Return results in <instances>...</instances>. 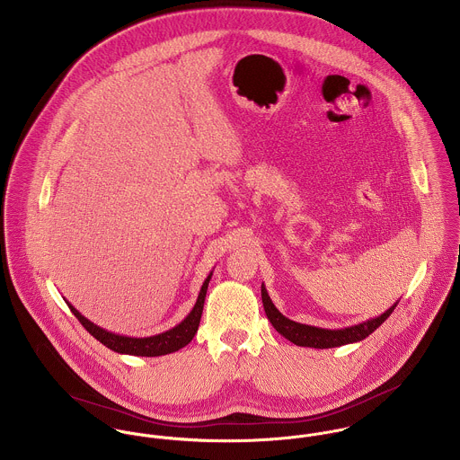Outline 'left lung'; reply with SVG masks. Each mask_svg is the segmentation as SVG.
<instances>
[{"mask_svg":"<svg viewBox=\"0 0 460 460\" xmlns=\"http://www.w3.org/2000/svg\"><path fill=\"white\" fill-rule=\"evenodd\" d=\"M261 294H262V305H264V312L270 318L271 325L282 334L283 338H287L288 341H292L297 347H310V349H334V347H341V345H349V343H357L362 341L364 338H367L371 332H375L394 312V308L397 306V303H394L387 312H384L378 317L369 318L362 323H357L352 327H345V329H322L315 325H306V323H299L294 322L290 318L282 315L277 306L273 305L264 283L261 287Z\"/></svg>","mask_w":460,"mask_h":460,"instance_id":"1","label":"left lung"}]
</instances>
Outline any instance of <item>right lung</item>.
I'll return each instance as SVG.
<instances>
[{"instance_id": "add662e5", "label": "right lung", "mask_w": 460, "mask_h": 460, "mask_svg": "<svg viewBox=\"0 0 460 460\" xmlns=\"http://www.w3.org/2000/svg\"><path fill=\"white\" fill-rule=\"evenodd\" d=\"M213 271L207 277V280L201 285L198 301L194 305V308L190 310V314L183 318L175 327L154 334V336H146V338H131V336H124V334H115L111 331H106L103 327L96 325L94 322H91L89 318L84 317L75 306H71L66 301V305L70 306L71 314L80 320V323L105 347L110 350L117 352V354L138 355V357H159V355L173 354L180 349H183L185 345H189L194 338V334L198 332L199 327V320L203 314V305H205V297H207V288L212 279Z\"/></svg>"}]
</instances>
